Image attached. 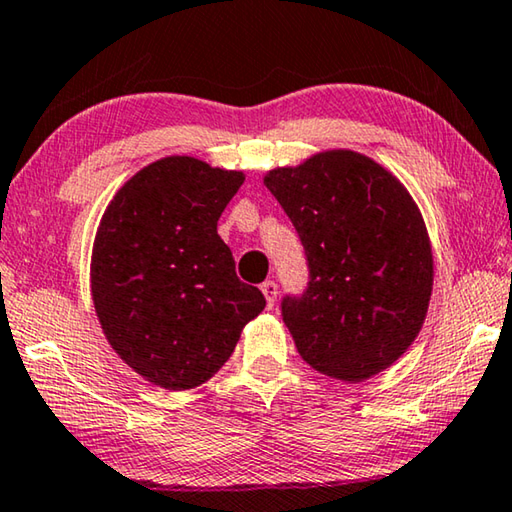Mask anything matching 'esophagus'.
<instances>
[{
  "mask_svg": "<svg viewBox=\"0 0 512 512\" xmlns=\"http://www.w3.org/2000/svg\"><path fill=\"white\" fill-rule=\"evenodd\" d=\"M261 290H263V295H265V301H267V306H274V301H276V295H279V286H276V281H263L261 283Z\"/></svg>",
  "mask_w": 512,
  "mask_h": 512,
  "instance_id": "obj_1",
  "label": "esophagus"
}]
</instances>
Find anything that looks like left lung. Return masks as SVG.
<instances>
[{"mask_svg": "<svg viewBox=\"0 0 512 512\" xmlns=\"http://www.w3.org/2000/svg\"><path fill=\"white\" fill-rule=\"evenodd\" d=\"M265 186L304 247L308 283L281 299L299 356L331 379L365 381L420 333L433 256L408 190L372 158L326 152L281 167Z\"/></svg>", "mask_w": 512, "mask_h": 512, "instance_id": "obj_1", "label": "left lung"}]
</instances>
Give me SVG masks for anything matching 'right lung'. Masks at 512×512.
Wrapping results in <instances>:
<instances>
[{
    "label": "right lung",
    "mask_w": 512,
    "mask_h": 512,
    "mask_svg": "<svg viewBox=\"0 0 512 512\" xmlns=\"http://www.w3.org/2000/svg\"><path fill=\"white\" fill-rule=\"evenodd\" d=\"M190 156L161 158L108 204L92 247V301L108 342L140 376L190 390L220 370L263 311L217 220L242 186Z\"/></svg>",
    "instance_id": "right-lung-1"
}]
</instances>
